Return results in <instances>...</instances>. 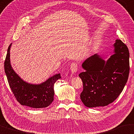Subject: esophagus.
<instances>
[{
    "mask_svg": "<svg viewBox=\"0 0 134 134\" xmlns=\"http://www.w3.org/2000/svg\"><path fill=\"white\" fill-rule=\"evenodd\" d=\"M70 69H71V71L72 72H76L77 71L78 69V65L77 63L76 62H73L71 63V66H70Z\"/></svg>",
    "mask_w": 134,
    "mask_h": 134,
    "instance_id": "1",
    "label": "esophagus"
}]
</instances>
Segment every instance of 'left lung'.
Returning <instances> with one entry per match:
<instances>
[{
  "label": "left lung",
  "instance_id": "left-lung-1",
  "mask_svg": "<svg viewBox=\"0 0 134 134\" xmlns=\"http://www.w3.org/2000/svg\"><path fill=\"white\" fill-rule=\"evenodd\" d=\"M115 53L107 62L96 54L87 59L79 74L83 84L80 98L88 107L105 106L113 102L124 89L129 73V52L120 40L114 44Z\"/></svg>",
  "mask_w": 134,
  "mask_h": 134
}]
</instances>
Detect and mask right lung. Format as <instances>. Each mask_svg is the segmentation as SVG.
I'll list each match as a JSON object with an SVG mask.
<instances>
[{
  "mask_svg": "<svg viewBox=\"0 0 134 134\" xmlns=\"http://www.w3.org/2000/svg\"><path fill=\"white\" fill-rule=\"evenodd\" d=\"M9 46L4 68L7 80L13 94L21 105L32 108H45L54 100V84L61 78L60 74H56L39 85L30 84L20 78L12 68L10 63V48Z\"/></svg>",
  "mask_w": 134,
  "mask_h": 134,
  "instance_id": "1",
  "label": "right lung"
}]
</instances>
